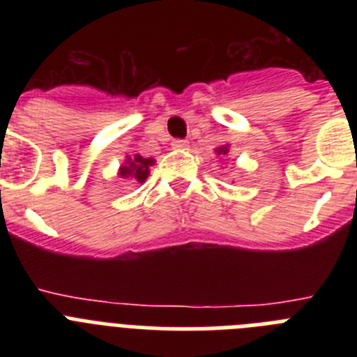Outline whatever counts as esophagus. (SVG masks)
I'll return each instance as SVG.
<instances>
[{
  "mask_svg": "<svg viewBox=\"0 0 357 357\" xmlns=\"http://www.w3.org/2000/svg\"><path fill=\"white\" fill-rule=\"evenodd\" d=\"M188 144L189 143L185 139H175L172 143V146L175 148V150H184V148H188Z\"/></svg>",
  "mask_w": 357,
  "mask_h": 357,
  "instance_id": "1",
  "label": "esophagus"
}]
</instances>
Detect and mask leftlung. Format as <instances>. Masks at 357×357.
I'll return each mask as SVG.
<instances>
[{"label": "left lung", "mask_w": 357, "mask_h": 357, "mask_svg": "<svg viewBox=\"0 0 357 357\" xmlns=\"http://www.w3.org/2000/svg\"><path fill=\"white\" fill-rule=\"evenodd\" d=\"M216 153H218V155H227V153H229V144H225V146H220V148H218Z\"/></svg>", "instance_id": "8db88e82"}]
</instances>
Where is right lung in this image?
<instances>
[{"instance_id": "1", "label": "right lung", "mask_w": 357, "mask_h": 357, "mask_svg": "<svg viewBox=\"0 0 357 357\" xmlns=\"http://www.w3.org/2000/svg\"><path fill=\"white\" fill-rule=\"evenodd\" d=\"M155 162L153 159H144L143 155H134V157H127L123 166L119 168V176L121 178H130V181H137L139 184H143L144 181L150 175V166Z\"/></svg>"}]
</instances>
